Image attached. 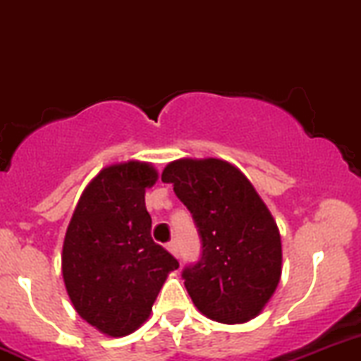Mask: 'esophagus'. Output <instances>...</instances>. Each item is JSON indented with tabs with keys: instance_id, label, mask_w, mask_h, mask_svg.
<instances>
[{
	"instance_id": "esophagus-1",
	"label": "esophagus",
	"mask_w": 361,
	"mask_h": 361,
	"mask_svg": "<svg viewBox=\"0 0 361 361\" xmlns=\"http://www.w3.org/2000/svg\"><path fill=\"white\" fill-rule=\"evenodd\" d=\"M166 248H167V251H169V253H173L174 255V257H180V250H178V245H176V243H174V241H171V243H167V246H166Z\"/></svg>"
}]
</instances>
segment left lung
Listing matches in <instances>:
<instances>
[{"label":"left lung","mask_w":361,"mask_h":361,"mask_svg":"<svg viewBox=\"0 0 361 361\" xmlns=\"http://www.w3.org/2000/svg\"><path fill=\"white\" fill-rule=\"evenodd\" d=\"M164 183L192 213L201 260L181 272L195 307L214 322H250L281 278V235L260 195L235 166L220 159H180Z\"/></svg>","instance_id":"8db88e82"}]
</instances>
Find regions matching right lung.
Returning a JSON list of instances; mask_svg holds the SVG:
<instances>
[{"instance_id":"obj_1","label":"right lung","mask_w":361,"mask_h":361,"mask_svg":"<svg viewBox=\"0 0 361 361\" xmlns=\"http://www.w3.org/2000/svg\"><path fill=\"white\" fill-rule=\"evenodd\" d=\"M157 171L148 162L113 164L85 187L68 225L63 278L76 312L110 337L148 319L176 258L152 239L145 190Z\"/></svg>"}]
</instances>
